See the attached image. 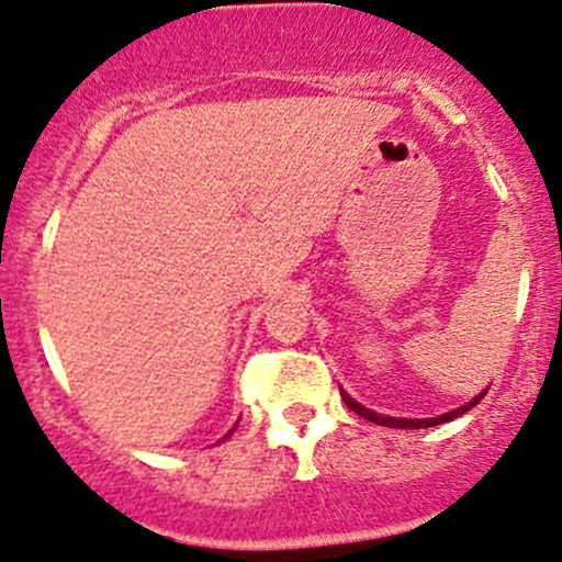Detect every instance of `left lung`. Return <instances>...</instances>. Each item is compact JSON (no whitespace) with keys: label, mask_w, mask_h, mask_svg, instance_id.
<instances>
[{"label":"left lung","mask_w":562,"mask_h":562,"mask_svg":"<svg viewBox=\"0 0 562 562\" xmlns=\"http://www.w3.org/2000/svg\"><path fill=\"white\" fill-rule=\"evenodd\" d=\"M484 393H487V387H484L482 393L476 395V398H471L469 404L458 406V409H452V412H445V415H439V417H423V420H412V417H390V415H376V412H371L369 406L358 404V401L352 398V395L347 393V390H341V398H345V404L350 406V409L356 412V415L363 417V420H371V423H376V425H385V428H434V425L450 423V420H454V417L465 415V412H469L471 406H476V404H480V401L484 398Z\"/></svg>","instance_id":"1"}]
</instances>
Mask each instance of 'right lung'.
<instances>
[{
    "instance_id": "right-lung-1",
    "label": "right lung",
    "mask_w": 562,
    "mask_h": 562,
    "mask_svg": "<svg viewBox=\"0 0 562 562\" xmlns=\"http://www.w3.org/2000/svg\"><path fill=\"white\" fill-rule=\"evenodd\" d=\"M236 425H239V420H236V423H234V428H232V430H228V434H226V436H223V439H221V441H226V439H228V436H232V434H234V430H236Z\"/></svg>"
}]
</instances>
